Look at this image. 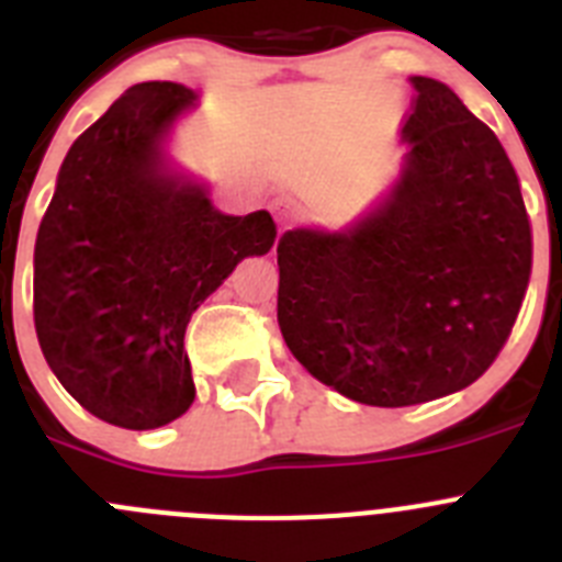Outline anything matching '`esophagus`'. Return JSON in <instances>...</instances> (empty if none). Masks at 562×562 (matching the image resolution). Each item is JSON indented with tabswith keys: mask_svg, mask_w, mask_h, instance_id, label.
Returning <instances> with one entry per match:
<instances>
[{
	"mask_svg": "<svg viewBox=\"0 0 562 562\" xmlns=\"http://www.w3.org/2000/svg\"><path fill=\"white\" fill-rule=\"evenodd\" d=\"M272 213H276L278 216V222H281V225H286V222H292L297 216V207L292 205L290 200H286V196H278L276 202H272Z\"/></svg>",
	"mask_w": 562,
	"mask_h": 562,
	"instance_id": "34e87169",
	"label": "esophagus"
}]
</instances>
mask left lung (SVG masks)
<instances>
[{
    "mask_svg": "<svg viewBox=\"0 0 562 562\" xmlns=\"http://www.w3.org/2000/svg\"><path fill=\"white\" fill-rule=\"evenodd\" d=\"M400 173L340 231L278 238V326L315 380L374 408L473 385L513 335L532 225L495 132L411 76Z\"/></svg>",
    "mask_w": 562,
    "mask_h": 562,
    "instance_id": "1",
    "label": "left lung"
}]
</instances>
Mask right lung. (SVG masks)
I'll list each match as a JSON object with an SVG mask.
<instances>
[{"label":"right lung","instance_id":"add662e5","mask_svg":"<svg viewBox=\"0 0 562 562\" xmlns=\"http://www.w3.org/2000/svg\"><path fill=\"white\" fill-rule=\"evenodd\" d=\"M200 106L186 83L123 92L69 146L33 252V317L44 360L98 419L154 430L191 408L186 329L247 256H267V211L231 216L211 182L171 154Z\"/></svg>","mask_w":562,"mask_h":562}]
</instances>
